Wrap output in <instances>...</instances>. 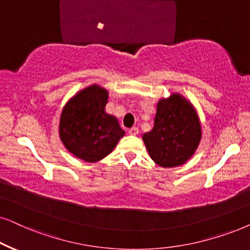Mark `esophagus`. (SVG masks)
Instances as JSON below:
<instances>
[{"instance_id": "obj_1", "label": "esophagus", "mask_w": 250, "mask_h": 250, "mask_svg": "<svg viewBox=\"0 0 250 250\" xmlns=\"http://www.w3.org/2000/svg\"><path fill=\"white\" fill-rule=\"evenodd\" d=\"M128 133L131 135H138L139 134V128L137 127H132L131 129H128Z\"/></svg>"}]
</instances>
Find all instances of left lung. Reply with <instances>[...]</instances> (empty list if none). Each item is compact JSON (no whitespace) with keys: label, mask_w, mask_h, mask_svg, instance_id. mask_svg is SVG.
<instances>
[{"label":"left lung","mask_w":250,"mask_h":250,"mask_svg":"<svg viewBox=\"0 0 250 250\" xmlns=\"http://www.w3.org/2000/svg\"><path fill=\"white\" fill-rule=\"evenodd\" d=\"M202 129L199 115L178 93L157 102L154 127L142 135L149 156L162 167L183 165L199 147Z\"/></svg>","instance_id":"8db88e82"}]
</instances>
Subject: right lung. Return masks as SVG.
<instances>
[{"mask_svg": "<svg viewBox=\"0 0 250 250\" xmlns=\"http://www.w3.org/2000/svg\"><path fill=\"white\" fill-rule=\"evenodd\" d=\"M108 97V90L94 83L79 90L62 110L61 141L69 153L88 163L108 156L125 135L118 119L105 112Z\"/></svg>", "mask_w": 250, "mask_h": 250, "instance_id": "add662e5", "label": "right lung"}]
</instances>
